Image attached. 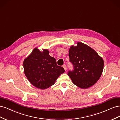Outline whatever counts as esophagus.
Listing matches in <instances>:
<instances>
[{
  "label": "esophagus",
  "instance_id": "obj_1",
  "mask_svg": "<svg viewBox=\"0 0 120 120\" xmlns=\"http://www.w3.org/2000/svg\"><path fill=\"white\" fill-rule=\"evenodd\" d=\"M63 68H64L65 71H67V66H66V64H64V65H63Z\"/></svg>",
  "mask_w": 120,
  "mask_h": 120
}]
</instances>
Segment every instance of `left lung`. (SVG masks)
Here are the masks:
<instances>
[{"instance_id":"obj_1","label":"left lung","mask_w":120,"mask_h":120,"mask_svg":"<svg viewBox=\"0 0 120 120\" xmlns=\"http://www.w3.org/2000/svg\"><path fill=\"white\" fill-rule=\"evenodd\" d=\"M70 62L74 70L68 75L75 85L87 89L97 82L100 78L104 66L103 59L95 50L84 43L78 42L69 49Z\"/></svg>"}]
</instances>
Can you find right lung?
I'll return each mask as SVG.
<instances>
[{"instance_id": "right-lung-1", "label": "right lung", "mask_w": 120, "mask_h": 120, "mask_svg": "<svg viewBox=\"0 0 120 120\" xmlns=\"http://www.w3.org/2000/svg\"><path fill=\"white\" fill-rule=\"evenodd\" d=\"M23 68L28 81L40 89L52 86L57 78L64 72L63 67L57 66L56 60L49 55L48 49L41 52L37 48L25 59Z\"/></svg>"}]
</instances>
